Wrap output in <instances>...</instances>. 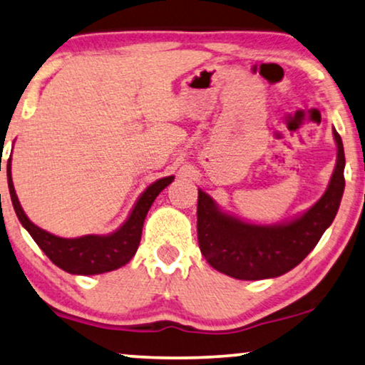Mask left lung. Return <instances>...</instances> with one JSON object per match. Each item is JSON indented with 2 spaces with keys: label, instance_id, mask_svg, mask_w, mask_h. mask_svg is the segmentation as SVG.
I'll use <instances>...</instances> for the list:
<instances>
[{
  "label": "left lung",
  "instance_id": "obj_1",
  "mask_svg": "<svg viewBox=\"0 0 365 365\" xmlns=\"http://www.w3.org/2000/svg\"><path fill=\"white\" fill-rule=\"evenodd\" d=\"M337 164L324 196L299 219L281 226H254L224 214L199 191L197 241L202 256L216 271L242 281L277 277L296 267L316 247L336 217L344 186L342 139L334 129Z\"/></svg>",
  "mask_w": 365,
  "mask_h": 365
}]
</instances>
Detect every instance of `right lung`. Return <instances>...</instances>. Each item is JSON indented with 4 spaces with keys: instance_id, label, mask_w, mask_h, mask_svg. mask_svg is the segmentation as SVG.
Returning <instances> with one entry per match:
<instances>
[{
    "instance_id": "obj_1",
    "label": "right lung",
    "mask_w": 365,
    "mask_h": 365,
    "mask_svg": "<svg viewBox=\"0 0 365 365\" xmlns=\"http://www.w3.org/2000/svg\"><path fill=\"white\" fill-rule=\"evenodd\" d=\"M173 176L159 179L153 182L146 191L138 199L131 216L128 221L118 229L116 232L108 234V236H83L76 239L58 237L49 234L44 229L34 226V224L23 212L19 201L14 192V186L11 181V164L8 163V186L11 194V202L19 222L24 229L31 234L34 242L41 247V251L61 267L63 271L69 274H81V276H93V274H103L119 269L124 264L131 261L138 251L139 241H141L144 217L154 202V199L163 191L168 184H171Z\"/></svg>"
}]
</instances>
